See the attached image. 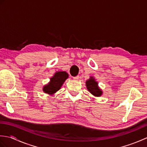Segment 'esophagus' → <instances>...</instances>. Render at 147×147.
<instances>
[{
  "mask_svg": "<svg viewBox=\"0 0 147 147\" xmlns=\"http://www.w3.org/2000/svg\"><path fill=\"white\" fill-rule=\"evenodd\" d=\"M73 79H74V80H78L79 79V76H74V77H73Z\"/></svg>",
  "mask_w": 147,
  "mask_h": 147,
  "instance_id": "34e87169",
  "label": "esophagus"
}]
</instances>
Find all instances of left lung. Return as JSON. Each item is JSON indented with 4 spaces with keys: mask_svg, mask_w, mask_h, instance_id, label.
I'll return each mask as SVG.
<instances>
[{
    "mask_svg": "<svg viewBox=\"0 0 147 147\" xmlns=\"http://www.w3.org/2000/svg\"><path fill=\"white\" fill-rule=\"evenodd\" d=\"M86 85L87 89L92 95L96 96H100L102 94V90L98 86V83L95 82V79L93 77H91L90 79L86 81Z\"/></svg>",
    "mask_w": 147,
    "mask_h": 147,
    "instance_id": "left-lung-1",
    "label": "left lung"
}]
</instances>
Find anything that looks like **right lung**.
<instances>
[{"label":"right lung","mask_w":147,"mask_h":147,"mask_svg":"<svg viewBox=\"0 0 147 147\" xmlns=\"http://www.w3.org/2000/svg\"><path fill=\"white\" fill-rule=\"evenodd\" d=\"M68 78V74L65 71L57 72L54 76L51 78V82L48 85L43 87V90L45 93L49 95L54 94V93L57 92L61 88L62 84L64 83L65 80Z\"/></svg>","instance_id":"add662e5"}]
</instances>
